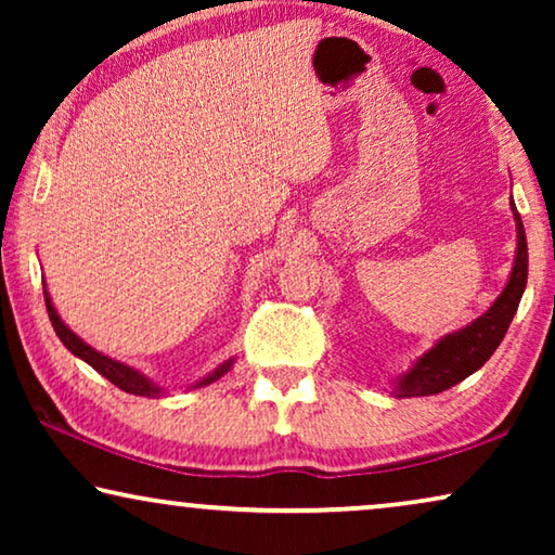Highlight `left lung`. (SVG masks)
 I'll return each instance as SVG.
<instances>
[{
    "mask_svg": "<svg viewBox=\"0 0 555 555\" xmlns=\"http://www.w3.org/2000/svg\"><path fill=\"white\" fill-rule=\"evenodd\" d=\"M511 209L515 219V237H518V247H515V260L511 278L498 295L495 302L485 310L480 318L467 323L465 328L447 333L437 340L435 346L427 348L420 359L412 361V366L391 382V393L397 399L409 397H431V393L452 389L462 378L475 374L485 361L495 353L500 340L505 338L507 325H511L515 310L520 306L522 293H526L528 283V242L526 230H522L520 215L515 209L511 196Z\"/></svg>",
    "mask_w": 555,
    "mask_h": 555,
    "instance_id": "left-lung-1",
    "label": "left lung"
}]
</instances>
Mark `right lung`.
<instances>
[{
    "instance_id": "add662e5",
    "label": "right lung",
    "mask_w": 555,
    "mask_h": 555,
    "mask_svg": "<svg viewBox=\"0 0 555 555\" xmlns=\"http://www.w3.org/2000/svg\"><path fill=\"white\" fill-rule=\"evenodd\" d=\"M42 287H44V283H42ZM44 306H48L50 323H52V328H55L57 338L63 340V346H65L67 351H70L73 356H78L80 361H86L88 366H93V369L98 371V374L108 378L111 384H116L118 389H124V391H128V393H135V397H151V399L164 397L166 389H164L162 384H156L154 378H149L146 374H143V371H139L135 366H128V363H124V361H116V359H111V356L95 351V348L88 346L86 340H82V338L78 336V333H73L70 325H65L63 318L57 315L55 306H52V298H50L48 287H44ZM232 366H234V359L222 361L217 369H211L207 376H202L199 382L189 384L186 391H189V389H199V386H207V384H211V382H217V378H222Z\"/></svg>"
}]
</instances>
